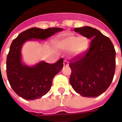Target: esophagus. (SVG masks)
I'll list each match as a JSON object with an SVG mask.
<instances>
[{"label":"esophagus","instance_id":"1","mask_svg":"<svg viewBox=\"0 0 122 122\" xmlns=\"http://www.w3.org/2000/svg\"><path fill=\"white\" fill-rule=\"evenodd\" d=\"M63 66H69V63H68V61H66V60H65L63 62Z\"/></svg>","mask_w":122,"mask_h":122}]
</instances>
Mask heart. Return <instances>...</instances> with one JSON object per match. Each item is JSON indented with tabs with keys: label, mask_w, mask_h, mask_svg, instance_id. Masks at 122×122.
<instances>
[{
	"label": "heart",
	"mask_w": 122,
	"mask_h": 122,
	"mask_svg": "<svg viewBox=\"0 0 122 122\" xmlns=\"http://www.w3.org/2000/svg\"><path fill=\"white\" fill-rule=\"evenodd\" d=\"M57 48L62 51L70 50L71 56L78 57L82 56L88 47V40L84 36L68 35L57 42Z\"/></svg>",
	"instance_id": "1"
}]
</instances>
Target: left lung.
Listing matches in <instances>:
<instances>
[{
	"instance_id": "1",
	"label": "left lung",
	"mask_w": 122,
	"mask_h": 122,
	"mask_svg": "<svg viewBox=\"0 0 122 122\" xmlns=\"http://www.w3.org/2000/svg\"><path fill=\"white\" fill-rule=\"evenodd\" d=\"M74 30L91 42L90 49L84 56L70 62V84L82 97L99 96L112 82L116 68L114 47L109 38L96 29L84 26Z\"/></svg>"
}]
</instances>
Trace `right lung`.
Listing matches in <instances>:
<instances>
[{
  "label": "right lung",
  "instance_id": "1",
  "mask_svg": "<svg viewBox=\"0 0 122 122\" xmlns=\"http://www.w3.org/2000/svg\"><path fill=\"white\" fill-rule=\"evenodd\" d=\"M63 30V28L57 27L46 29L32 27L20 33L12 41L7 56V76L13 90L23 99H37L46 94L52 86L53 77L63 66V58L54 64L40 61L28 65L23 61V46L27 41L45 40Z\"/></svg>",
  "mask_w": 122,
  "mask_h": 122
}]
</instances>
